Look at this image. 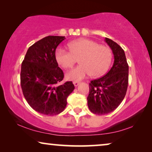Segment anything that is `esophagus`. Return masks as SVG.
Wrapping results in <instances>:
<instances>
[{"label":"esophagus","instance_id":"34e87169","mask_svg":"<svg viewBox=\"0 0 152 152\" xmlns=\"http://www.w3.org/2000/svg\"><path fill=\"white\" fill-rule=\"evenodd\" d=\"M80 84V82H77V81H75V82H73V84L75 86H77Z\"/></svg>","mask_w":152,"mask_h":152}]
</instances>
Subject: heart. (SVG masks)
<instances>
[{"mask_svg": "<svg viewBox=\"0 0 152 152\" xmlns=\"http://www.w3.org/2000/svg\"><path fill=\"white\" fill-rule=\"evenodd\" d=\"M70 51L58 48L55 52L57 63L65 69L72 68L79 58L81 65L67 72L66 78L80 81L89 75L99 77L104 75L111 63L112 54L109 48L99 45L94 41L80 39L69 43Z\"/></svg>", "mask_w": 152, "mask_h": 152, "instance_id": "b5f03b06", "label": "heart"}]
</instances>
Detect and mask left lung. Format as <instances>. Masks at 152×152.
<instances>
[{"label":"left lung","instance_id":"left-lung-1","mask_svg":"<svg viewBox=\"0 0 152 152\" xmlns=\"http://www.w3.org/2000/svg\"><path fill=\"white\" fill-rule=\"evenodd\" d=\"M114 57L111 70L102 77L91 81L87 97L88 109L96 115L113 111L125 97L128 86L129 66L123 49L111 39L105 38Z\"/></svg>","mask_w":152,"mask_h":152}]
</instances>
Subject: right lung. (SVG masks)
Returning <instances> with one entry per match:
<instances>
[{
  "label": "right lung",
  "mask_w": 152,
  "mask_h": 152,
  "mask_svg": "<svg viewBox=\"0 0 152 152\" xmlns=\"http://www.w3.org/2000/svg\"><path fill=\"white\" fill-rule=\"evenodd\" d=\"M65 39L48 36L38 41L29 48L21 64L20 86L25 98L43 115L61 113L75 89L72 82L61 84L64 75L55 58L56 48Z\"/></svg>",
  "instance_id": "obj_1"
}]
</instances>
